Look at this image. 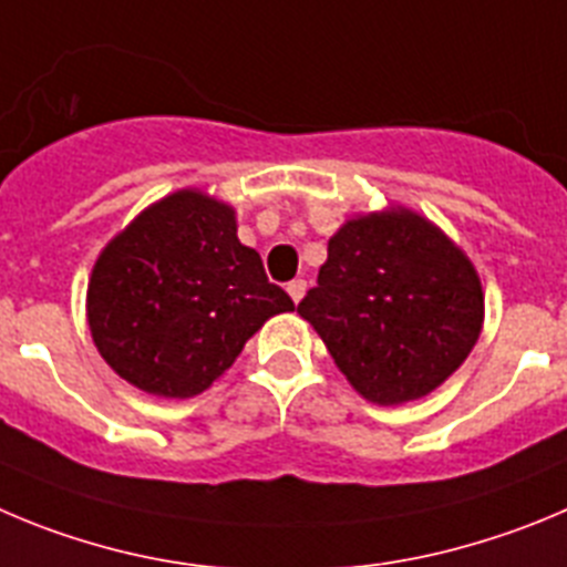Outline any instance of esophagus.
Wrapping results in <instances>:
<instances>
[{"mask_svg": "<svg viewBox=\"0 0 567 567\" xmlns=\"http://www.w3.org/2000/svg\"><path fill=\"white\" fill-rule=\"evenodd\" d=\"M305 290H308V282H305V279H293V282H288V293L293 301H301Z\"/></svg>", "mask_w": 567, "mask_h": 567, "instance_id": "obj_1", "label": "esophagus"}]
</instances>
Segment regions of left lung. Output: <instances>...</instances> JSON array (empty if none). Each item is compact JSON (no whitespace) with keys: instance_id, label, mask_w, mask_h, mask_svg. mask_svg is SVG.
<instances>
[{"instance_id":"1","label":"left lung","mask_w":567,"mask_h":567,"mask_svg":"<svg viewBox=\"0 0 567 567\" xmlns=\"http://www.w3.org/2000/svg\"><path fill=\"white\" fill-rule=\"evenodd\" d=\"M347 380L378 405L409 403L475 347L484 293L470 259L414 212L349 220L299 301Z\"/></svg>"}]
</instances>
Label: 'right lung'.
Returning <instances> with one entry per match:
<instances>
[{
    "instance_id": "add662e5",
    "label": "right lung",
    "mask_w": 567,
    "mask_h": 567,
    "mask_svg": "<svg viewBox=\"0 0 567 567\" xmlns=\"http://www.w3.org/2000/svg\"><path fill=\"white\" fill-rule=\"evenodd\" d=\"M293 299L237 240L235 212L182 189L105 246L89 282L100 355L136 389L193 396L209 389L271 316Z\"/></svg>"
}]
</instances>
